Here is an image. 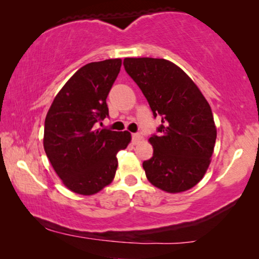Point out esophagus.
<instances>
[{"mask_svg":"<svg viewBox=\"0 0 259 259\" xmlns=\"http://www.w3.org/2000/svg\"><path fill=\"white\" fill-rule=\"evenodd\" d=\"M141 139H143V137H141L139 133H133L132 134V141H133L134 145L139 144L140 141H141Z\"/></svg>","mask_w":259,"mask_h":259,"instance_id":"1","label":"esophagus"}]
</instances>
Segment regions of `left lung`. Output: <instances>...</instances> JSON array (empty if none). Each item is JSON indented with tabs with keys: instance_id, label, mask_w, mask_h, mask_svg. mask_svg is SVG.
<instances>
[{
	"instance_id": "8db88e82",
	"label": "left lung",
	"mask_w": 259,
	"mask_h": 259,
	"mask_svg": "<svg viewBox=\"0 0 259 259\" xmlns=\"http://www.w3.org/2000/svg\"><path fill=\"white\" fill-rule=\"evenodd\" d=\"M123 66L153 115L161 118L160 134L148 139L153 157L143 162L148 182L167 193L192 189L211 164L217 138L207 100L193 80L168 60L126 58Z\"/></svg>"
}]
</instances>
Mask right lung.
Masks as SVG:
<instances>
[{
    "label": "right lung",
    "instance_id": "right-lung-1",
    "mask_svg": "<svg viewBox=\"0 0 259 259\" xmlns=\"http://www.w3.org/2000/svg\"><path fill=\"white\" fill-rule=\"evenodd\" d=\"M121 59L91 62L67 81L45 120L44 147L63 185L92 196L109 185L118 168L116 153L131 143L127 131L97 128L108 115L106 99Z\"/></svg>",
    "mask_w": 259,
    "mask_h": 259
}]
</instances>
